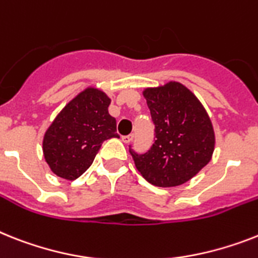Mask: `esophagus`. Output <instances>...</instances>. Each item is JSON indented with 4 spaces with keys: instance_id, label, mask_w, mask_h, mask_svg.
Segmentation results:
<instances>
[{
    "instance_id": "1",
    "label": "esophagus",
    "mask_w": 258,
    "mask_h": 258,
    "mask_svg": "<svg viewBox=\"0 0 258 258\" xmlns=\"http://www.w3.org/2000/svg\"><path fill=\"white\" fill-rule=\"evenodd\" d=\"M134 136L133 134H129V136H122V142H125V144H129V142L133 141Z\"/></svg>"
}]
</instances>
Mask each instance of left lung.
<instances>
[{
  "instance_id": "left-lung-1",
  "label": "left lung",
  "mask_w": 258,
  "mask_h": 258,
  "mask_svg": "<svg viewBox=\"0 0 258 258\" xmlns=\"http://www.w3.org/2000/svg\"><path fill=\"white\" fill-rule=\"evenodd\" d=\"M155 140L145 154L129 149L134 165L149 183L175 187L195 176L212 158L215 132L207 110L178 82L145 88Z\"/></svg>"
}]
</instances>
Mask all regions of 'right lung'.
<instances>
[{"mask_svg":"<svg viewBox=\"0 0 258 258\" xmlns=\"http://www.w3.org/2000/svg\"><path fill=\"white\" fill-rule=\"evenodd\" d=\"M105 92L88 87L59 112L43 137V155L59 178L75 180L92 165L105 140L118 138Z\"/></svg>","mask_w":258,"mask_h":258,"instance_id":"1","label":"right lung"}]
</instances>
